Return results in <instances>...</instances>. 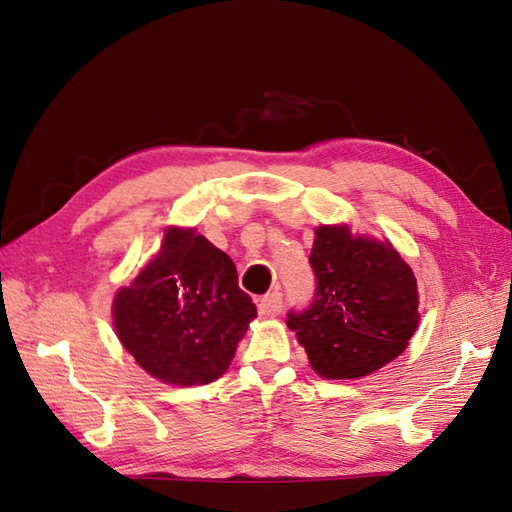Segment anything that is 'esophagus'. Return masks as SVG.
Segmentation results:
<instances>
[{
	"label": "esophagus",
	"instance_id": "esophagus-1",
	"mask_svg": "<svg viewBox=\"0 0 512 512\" xmlns=\"http://www.w3.org/2000/svg\"><path fill=\"white\" fill-rule=\"evenodd\" d=\"M282 310V293H267L258 299V313L263 317H273Z\"/></svg>",
	"mask_w": 512,
	"mask_h": 512
}]
</instances>
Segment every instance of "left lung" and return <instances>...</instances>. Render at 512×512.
<instances>
[{"label":"left lung","instance_id":"1","mask_svg":"<svg viewBox=\"0 0 512 512\" xmlns=\"http://www.w3.org/2000/svg\"><path fill=\"white\" fill-rule=\"evenodd\" d=\"M313 302L289 310L286 326L319 376L360 378L400 356L417 330V280L391 243L352 236L347 226L315 232Z\"/></svg>","mask_w":512,"mask_h":512}]
</instances>
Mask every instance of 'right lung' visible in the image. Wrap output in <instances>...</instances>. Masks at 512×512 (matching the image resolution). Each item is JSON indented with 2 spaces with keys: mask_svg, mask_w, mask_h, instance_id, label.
Masks as SVG:
<instances>
[{
  "mask_svg": "<svg viewBox=\"0 0 512 512\" xmlns=\"http://www.w3.org/2000/svg\"><path fill=\"white\" fill-rule=\"evenodd\" d=\"M112 315L119 341L147 373L195 386L226 373L256 306L228 254L195 230L171 228L160 254L117 293Z\"/></svg>",
  "mask_w": 512,
  "mask_h": 512,
  "instance_id": "obj_1",
  "label": "right lung"
}]
</instances>
